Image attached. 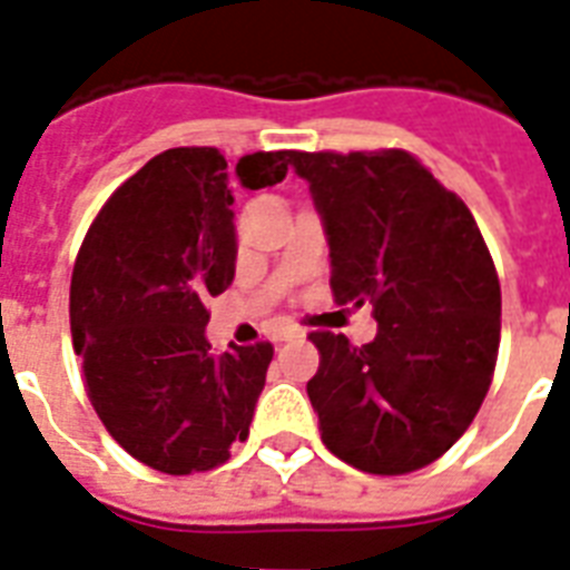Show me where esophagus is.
I'll return each instance as SVG.
<instances>
[{
	"label": "esophagus",
	"instance_id": "esophagus-1",
	"mask_svg": "<svg viewBox=\"0 0 570 570\" xmlns=\"http://www.w3.org/2000/svg\"><path fill=\"white\" fill-rule=\"evenodd\" d=\"M294 338H303V333H299L297 326H279L276 333H273V342L279 345V342H294Z\"/></svg>",
	"mask_w": 570,
	"mask_h": 570
}]
</instances>
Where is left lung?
<instances>
[{"label": "left lung", "instance_id": "obj_1", "mask_svg": "<svg viewBox=\"0 0 570 570\" xmlns=\"http://www.w3.org/2000/svg\"><path fill=\"white\" fill-rule=\"evenodd\" d=\"M330 244L335 303H372L374 342L317 330L306 383L321 440L374 475L422 470L464 434L491 390L500 279L470 207L407 151H294ZM244 187L255 175L237 163Z\"/></svg>", "mask_w": 570, "mask_h": 570}]
</instances>
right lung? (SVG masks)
I'll use <instances>...</instances> for the list:
<instances>
[{
	"label": "right lung",
	"mask_w": 570,
	"mask_h": 570,
	"mask_svg": "<svg viewBox=\"0 0 570 570\" xmlns=\"http://www.w3.org/2000/svg\"><path fill=\"white\" fill-rule=\"evenodd\" d=\"M294 151L244 160L249 189L279 184ZM235 196L216 148H169L109 196L79 246L70 335L88 399L116 443L169 475L205 473L249 436L271 342L210 354L207 297L235 279Z\"/></svg>",
	"instance_id": "add662e5"
}]
</instances>
